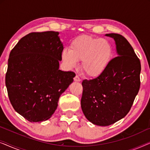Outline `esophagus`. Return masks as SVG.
I'll use <instances>...</instances> for the list:
<instances>
[{"instance_id": "34e87169", "label": "esophagus", "mask_w": 150, "mask_h": 150, "mask_svg": "<svg viewBox=\"0 0 150 150\" xmlns=\"http://www.w3.org/2000/svg\"><path fill=\"white\" fill-rule=\"evenodd\" d=\"M74 81H76V82H80V81H81V79H80V78H79V76H78L77 75L76 76H75L74 78Z\"/></svg>"}]
</instances>
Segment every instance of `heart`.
<instances>
[{
  "label": "heart",
  "instance_id": "obj_1",
  "mask_svg": "<svg viewBox=\"0 0 150 150\" xmlns=\"http://www.w3.org/2000/svg\"><path fill=\"white\" fill-rule=\"evenodd\" d=\"M112 56V47L105 39L83 35L71 42L69 50L62 52V59L67 67L74 68L77 61H82L83 72L96 78L103 74Z\"/></svg>",
  "mask_w": 150,
  "mask_h": 150
}]
</instances>
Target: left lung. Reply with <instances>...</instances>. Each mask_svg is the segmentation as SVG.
Returning <instances> with one entry per match:
<instances>
[{"instance_id":"1","label":"left lung","mask_w":150,"mask_h":150,"mask_svg":"<svg viewBox=\"0 0 150 150\" xmlns=\"http://www.w3.org/2000/svg\"><path fill=\"white\" fill-rule=\"evenodd\" d=\"M105 35L115 40L117 57L99 76L84 80L81 102L85 117L100 126L114 124L128 114L141 83V63L130 43L120 34Z\"/></svg>"}]
</instances>
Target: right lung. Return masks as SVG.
I'll return each instance as SVG.
<instances>
[{
	"label": "right lung",
	"mask_w": 150,
	"mask_h": 150,
	"mask_svg": "<svg viewBox=\"0 0 150 150\" xmlns=\"http://www.w3.org/2000/svg\"><path fill=\"white\" fill-rule=\"evenodd\" d=\"M59 32L30 33L12 49L5 85L15 110L30 122L50 119L75 76L59 69L63 45Z\"/></svg>",
	"instance_id": "add662e5"
}]
</instances>
